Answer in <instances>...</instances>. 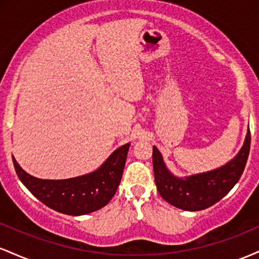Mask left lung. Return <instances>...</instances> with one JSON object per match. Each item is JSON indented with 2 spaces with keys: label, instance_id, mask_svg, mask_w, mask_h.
I'll return each instance as SVG.
<instances>
[{
  "label": "left lung",
  "instance_id": "1",
  "mask_svg": "<svg viewBox=\"0 0 259 259\" xmlns=\"http://www.w3.org/2000/svg\"><path fill=\"white\" fill-rule=\"evenodd\" d=\"M251 134L246 135L240 152L230 162L214 170L185 178L175 177L165 167L158 148L153 146L154 181L159 195L171 206L184 210H202L221 201L235 186L246 167Z\"/></svg>",
  "mask_w": 259,
  "mask_h": 259
}]
</instances>
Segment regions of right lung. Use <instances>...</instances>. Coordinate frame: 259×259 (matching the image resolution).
I'll return each instance as SVG.
<instances>
[{"mask_svg": "<svg viewBox=\"0 0 259 259\" xmlns=\"http://www.w3.org/2000/svg\"><path fill=\"white\" fill-rule=\"evenodd\" d=\"M129 146L125 144L117 148L92 173L70 179H38L23 170L14 158L13 164L20 181L44 204L63 214L84 215L112 200L120 184Z\"/></svg>", "mask_w": 259, "mask_h": 259, "instance_id": "right-lung-1", "label": "right lung"}]
</instances>
